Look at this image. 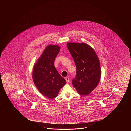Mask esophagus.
I'll return each instance as SVG.
<instances>
[{"label":"esophagus","instance_id":"1","mask_svg":"<svg viewBox=\"0 0 131 131\" xmlns=\"http://www.w3.org/2000/svg\"><path fill=\"white\" fill-rule=\"evenodd\" d=\"M65 80H66V81H67V82H69V79L68 78V77H66V78H65Z\"/></svg>","mask_w":131,"mask_h":131}]
</instances>
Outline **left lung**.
Instances as JSON below:
<instances>
[{"mask_svg": "<svg viewBox=\"0 0 131 131\" xmlns=\"http://www.w3.org/2000/svg\"><path fill=\"white\" fill-rule=\"evenodd\" d=\"M67 46L76 67V76L72 81L73 86L80 95H89L100 81L99 59L94 50L85 43L68 42Z\"/></svg>", "mask_w": 131, "mask_h": 131, "instance_id": "8db88e82", "label": "left lung"}]
</instances>
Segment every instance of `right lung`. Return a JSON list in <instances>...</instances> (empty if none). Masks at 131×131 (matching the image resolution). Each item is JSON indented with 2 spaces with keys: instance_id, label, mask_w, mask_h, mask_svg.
Returning a JSON list of instances; mask_svg holds the SVG:
<instances>
[{
  "instance_id": "add662e5",
  "label": "right lung",
  "mask_w": 131,
  "mask_h": 131,
  "mask_svg": "<svg viewBox=\"0 0 131 131\" xmlns=\"http://www.w3.org/2000/svg\"><path fill=\"white\" fill-rule=\"evenodd\" d=\"M60 49L58 45L47 46L34 67V83L42 95L50 99L56 97L66 83L54 66V60Z\"/></svg>"
}]
</instances>
